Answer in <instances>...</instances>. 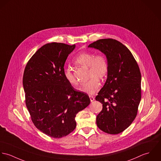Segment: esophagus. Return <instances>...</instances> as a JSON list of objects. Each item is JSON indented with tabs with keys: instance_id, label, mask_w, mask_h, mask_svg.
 <instances>
[{
	"instance_id": "34e87169",
	"label": "esophagus",
	"mask_w": 161,
	"mask_h": 161,
	"mask_svg": "<svg viewBox=\"0 0 161 161\" xmlns=\"http://www.w3.org/2000/svg\"><path fill=\"white\" fill-rule=\"evenodd\" d=\"M90 97V101L92 102V101H93L94 100H95V97H93V96H92V95H90L89 96Z\"/></svg>"
}]
</instances>
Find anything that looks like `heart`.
I'll list each match as a JSON object with an SVG mask.
<instances>
[{"mask_svg": "<svg viewBox=\"0 0 161 161\" xmlns=\"http://www.w3.org/2000/svg\"><path fill=\"white\" fill-rule=\"evenodd\" d=\"M76 64L88 68V78H90L81 88V90L89 95L95 93L99 90V80H103L109 70V64L106 57L103 53L96 55L91 52H84L78 55L74 60ZM64 75L66 80L72 86L79 85L78 81L74 76L71 69L64 68Z\"/></svg>", "mask_w": 161, "mask_h": 161, "instance_id": "obj_1", "label": "heart"}]
</instances>
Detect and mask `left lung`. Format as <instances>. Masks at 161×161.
<instances>
[{
	"mask_svg": "<svg viewBox=\"0 0 161 161\" xmlns=\"http://www.w3.org/2000/svg\"><path fill=\"white\" fill-rule=\"evenodd\" d=\"M104 53L109 70L106 81L95 99L103 104L97 114V127L103 132L117 134L136 118L141 99V75L136 60L120 42L100 39L89 45Z\"/></svg>",
	"mask_w": 161,
	"mask_h": 161,
	"instance_id": "obj_1",
	"label": "left lung"
}]
</instances>
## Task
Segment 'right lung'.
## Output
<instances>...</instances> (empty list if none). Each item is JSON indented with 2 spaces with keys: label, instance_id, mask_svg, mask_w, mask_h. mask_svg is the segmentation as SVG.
Listing matches in <instances>:
<instances>
[{
  "label": "right lung",
  "instance_id": "1",
  "mask_svg": "<svg viewBox=\"0 0 161 161\" xmlns=\"http://www.w3.org/2000/svg\"><path fill=\"white\" fill-rule=\"evenodd\" d=\"M75 45L50 43L42 46L28 61L23 86L25 104L35 126L54 138L76 128V114L90 103L88 95L76 90L64 78V64Z\"/></svg>",
  "mask_w": 161,
  "mask_h": 161
}]
</instances>
